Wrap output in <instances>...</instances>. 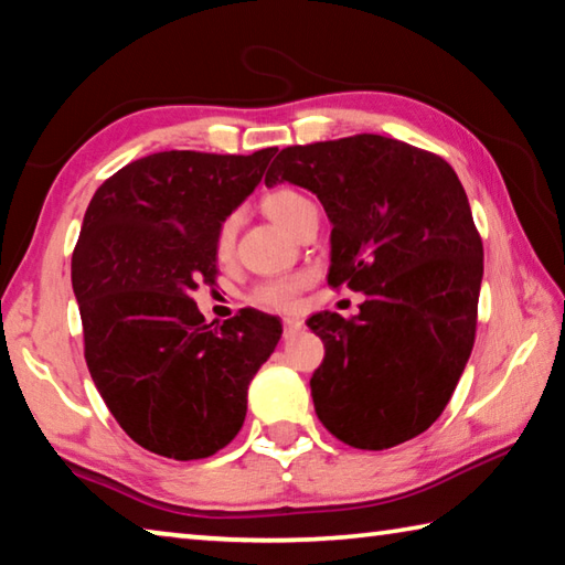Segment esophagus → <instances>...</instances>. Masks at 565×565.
Instances as JSON below:
<instances>
[{"label":"esophagus","instance_id":"34e87169","mask_svg":"<svg viewBox=\"0 0 565 565\" xmlns=\"http://www.w3.org/2000/svg\"><path fill=\"white\" fill-rule=\"evenodd\" d=\"M301 329H303V321H299V319H284V337L286 339L296 337V333H299Z\"/></svg>","mask_w":565,"mask_h":565}]
</instances>
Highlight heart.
<instances>
[{
  "label": "heart",
  "mask_w": 565,
  "mask_h": 565,
  "mask_svg": "<svg viewBox=\"0 0 565 565\" xmlns=\"http://www.w3.org/2000/svg\"><path fill=\"white\" fill-rule=\"evenodd\" d=\"M264 212L269 214L276 224L284 226L286 232H294L301 216L313 209V204L303 194L294 189H274L262 199ZM236 238V216L224 218L222 228L216 236V254L218 259H226L234 248ZM306 286V276H286V279H271L264 281L259 289L254 291L256 303L266 306L274 311H291L296 301H299V291Z\"/></svg>",
  "instance_id": "b5f03b06"
}]
</instances>
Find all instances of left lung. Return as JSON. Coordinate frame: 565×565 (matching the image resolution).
I'll use <instances>...</instances> for the list:
<instances>
[{
    "instance_id": "1",
    "label": "left lung",
    "mask_w": 565,
    "mask_h": 565,
    "mask_svg": "<svg viewBox=\"0 0 565 565\" xmlns=\"http://www.w3.org/2000/svg\"><path fill=\"white\" fill-rule=\"evenodd\" d=\"M319 196L331 222L329 284L366 301L353 319L306 321L323 341L317 416L339 441L384 451L441 416L476 339L483 244L456 171L406 141L356 134L286 147L264 184Z\"/></svg>"
}]
</instances>
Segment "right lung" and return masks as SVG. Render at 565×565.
Returning a JSON list of instances; mask_svg holds the SVG:
<instances>
[{
	"label": "right lung",
	"mask_w": 565,
	"mask_h": 565,
	"mask_svg": "<svg viewBox=\"0 0 565 565\" xmlns=\"http://www.w3.org/2000/svg\"><path fill=\"white\" fill-rule=\"evenodd\" d=\"M274 154L159 151L104 181L84 214L72 256L84 359L111 416L151 454L194 461L232 441L281 339L269 313L214 327L191 299L214 284L218 228Z\"/></svg>",
	"instance_id": "1"
}]
</instances>
